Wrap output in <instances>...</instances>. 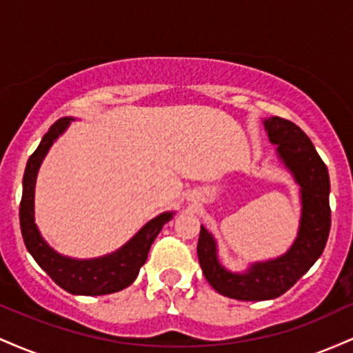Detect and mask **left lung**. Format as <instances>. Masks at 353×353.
<instances>
[{
	"instance_id": "8db88e82",
	"label": "left lung",
	"mask_w": 353,
	"mask_h": 353,
	"mask_svg": "<svg viewBox=\"0 0 353 353\" xmlns=\"http://www.w3.org/2000/svg\"><path fill=\"white\" fill-rule=\"evenodd\" d=\"M267 136L277 145V156L301 185L302 214L297 237L281 257L254 262L245 272H230L219 262L212 234L201 225L197 257L205 279L219 294L237 301H269L285 294L325 249L330 232V179L309 136L282 117L264 121Z\"/></svg>"
}]
</instances>
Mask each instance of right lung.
<instances>
[{
  "mask_svg": "<svg viewBox=\"0 0 353 353\" xmlns=\"http://www.w3.org/2000/svg\"><path fill=\"white\" fill-rule=\"evenodd\" d=\"M72 117H63L43 136L38 149L28 159L23 177V197L19 204V224L28 252L61 289L74 295H106L119 292L136 281L148 259L154 239L174 212H163L149 221L129 242L116 252L98 259H71L46 244L34 224V185L39 165L58 137L68 129Z\"/></svg>",
  "mask_w": 353,
  "mask_h": 353,
  "instance_id": "add662e5",
  "label": "right lung"
}]
</instances>
